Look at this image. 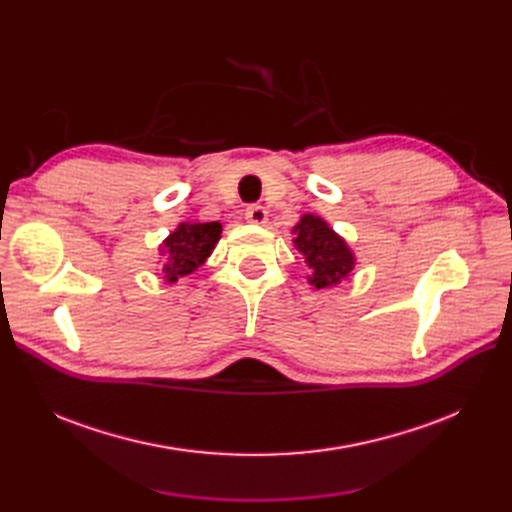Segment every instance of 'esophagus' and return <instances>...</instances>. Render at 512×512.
<instances>
[{"label": "esophagus", "mask_w": 512, "mask_h": 512, "mask_svg": "<svg viewBox=\"0 0 512 512\" xmlns=\"http://www.w3.org/2000/svg\"><path fill=\"white\" fill-rule=\"evenodd\" d=\"M245 218L252 224H265L267 222V209L262 205H250L245 209Z\"/></svg>", "instance_id": "1"}]
</instances>
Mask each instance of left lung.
Masks as SVG:
<instances>
[{"label":"left lung","instance_id":"8db88e82","mask_svg":"<svg viewBox=\"0 0 512 512\" xmlns=\"http://www.w3.org/2000/svg\"><path fill=\"white\" fill-rule=\"evenodd\" d=\"M294 232H297L294 245L305 256L307 267L314 271L309 275V282L316 288L333 286L352 271V252L344 239H339L327 226V222L316 218V215H303L301 222L294 226Z\"/></svg>","mask_w":512,"mask_h":512}]
</instances>
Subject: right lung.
<instances>
[{"instance_id": "add662e5", "label": "right lung", "mask_w": 512, "mask_h": 512, "mask_svg": "<svg viewBox=\"0 0 512 512\" xmlns=\"http://www.w3.org/2000/svg\"><path fill=\"white\" fill-rule=\"evenodd\" d=\"M222 224H181L164 245L168 247V262L164 265V277L168 282H177L179 277L190 275L198 265H203L220 239Z\"/></svg>"}]
</instances>
